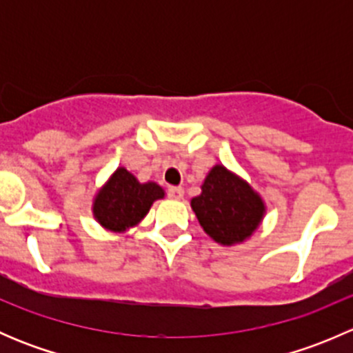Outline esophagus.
Listing matches in <instances>:
<instances>
[{
  "label": "esophagus",
  "mask_w": 353,
  "mask_h": 353,
  "mask_svg": "<svg viewBox=\"0 0 353 353\" xmlns=\"http://www.w3.org/2000/svg\"><path fill=\"white\" fill-rule=\"evenodd\" d=\"M167 194H169V198H172V199H181L184 196V190L183 188H179V186H174V188H169V190H167Z\"/></svg>",
  "instance_id": "1"
}]
</instances>
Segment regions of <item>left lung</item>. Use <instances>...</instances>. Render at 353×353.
I'll list each match as a JSON object with an SVG mask.
<instances>
[{"label":"left lung","instance_id":"obj_1","mask_svg":"<svg viewBox=\"0 0 353 353\" xmlns=\"http://www.w3.org/2000/svg\"><path fill=\"white\" fill-rule=\"evenodd\" d=\"M191 208L203 230L223 245L248 239L265 215V203L259 194L223 165L210 170L201 194L191 199Z\"/></svg>","mask_w":353,"mask_h":353}]
</instances>
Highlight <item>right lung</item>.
Masks as SVG:
<instances>
[{"label":"right lung","mask_w":353,"mask_h":353,"mask_svg":"<svg viewBox=\"0 0 353 353\" xmlns=\"http://www.w3.org/2000/svg\"><path fill=\"white\" fill-rule=\"evenodd\" d=\"M163 190L155 183H138L133 174L119 167L94 201V216L102 227L121 232L143 219Z\"/></svg>","instance_id":"obj_1"}]
</instances>
